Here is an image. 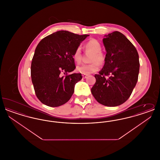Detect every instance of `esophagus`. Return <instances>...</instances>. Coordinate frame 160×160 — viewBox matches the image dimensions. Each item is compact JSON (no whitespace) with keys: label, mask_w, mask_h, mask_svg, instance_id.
Listing matches in <instances>:
<instances>
[{"label":"esophagus","mask_w":160,"mask_h":160,"mask_svg":"<svg viewBox=\"0 0 160 160\" xmlns=\"http://www.w3.org/2000/svg\"><path fill=\"white\" fill-rule=\"evenodd\" d=\"M87 77H88L87 75H85V74H82V77H83V78H86Z\"/></svg>","instance_id":"obj_1"}]
</instances>
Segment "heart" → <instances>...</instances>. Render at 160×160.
<instances>
[{
  "label": "heart",
  "instance_id": "b5f03b06",
  "mask_svg": "<svg viewBox=\"0 0 160 160\" xmlns=\"http://www.w3.org/2000/svg\"><path fill=\"white\" fill-rule=\"evenodd\" d=\"M86 49L91 51L93 54L91 57L90 62L91 63L88 64H83L78 66L76 68L77 72L88 75L95 72L98 70L99 64H103L106 61V56L101 50V45L99 41L95 39H90L85 45ZM73 59L77 63H80L82 61V51L80 47H77L72 55Z\"/></svg>",
  "mask_w": 160,
  "mask_h": 160
}]
</instances>
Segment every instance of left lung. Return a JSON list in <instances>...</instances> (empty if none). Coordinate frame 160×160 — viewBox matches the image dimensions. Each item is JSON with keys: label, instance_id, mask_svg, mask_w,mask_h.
<instances>
[{"label": "left lung", "instance_id": "obj_1", "mask_svg": "<svg viewBox=\"0 0 160 160\" xmlns=\"http://www.w3.org/2000/svg\"><path fill=\"white\" fill-rule=\"evenodd\" d=\"M103 44L107 53L105 63L99 74L92 94L102 105L119 106L128 99L135 88L140 63L136 48L127 37L118 31L105 35ZM109 76L106 79L105 76Z\"/></svg>", "mask_w": 160, "mask_h": 160}]
</instances>
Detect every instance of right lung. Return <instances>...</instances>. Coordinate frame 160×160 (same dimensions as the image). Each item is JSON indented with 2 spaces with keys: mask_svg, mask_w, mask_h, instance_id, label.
Segmentation results:
<instances>
[{
  "mask_svg": "<svg viewBox=\"0 0 160 160\" xmlns=\"http://www.w3.org/2000/svg\"><path fill=\"white\" fill-rule=\"evenodd\" d=\"M89 35L58 31L43 38L37 47L31 63V78L39 100L49 107H59L72 97L80 73L68 74L75 68L72 55Z\"/></svg>",
  "mask_w": 160,
  "mask_h": 160,
  "instance_id": "right-lung-1",
  "label": "right lung"
}]
</instances>
